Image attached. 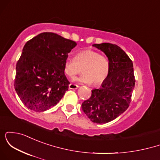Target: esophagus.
Listing matches in <instances>:
<instances>
[{
	"mask_svg": "<svg viewBox=\"0 0 160 160\" xmlns=\"http://www.w3.org/2000/svg\"><path fill=\"white\" fill-rule=\"evenodd\" d=\"M69 89H77L79 86L78 85H76V84H73V83H70L69 86H68Z\"/></svg>",
	"mask_w": 160,
	"mask_h": 160,
	"instance_id": "esophagus-1",
	"label": "esophagus"
}]
</instances>
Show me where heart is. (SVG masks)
Segmentation results:
<instances>
[{
  "mask_svg": "<svg viewBox=\"0 0 160 160\" xmlns=\"http://www.w3.org/2000/svg\"><path fill=\"white\" fill-rule=\"evenodd\" d=\"M82 74L75 80L82 83L98 85L107 78L110 69L109 60L105 56L92 49L79 52L75 58L65 60L64 71L70 78H73L80 72Z\"/></svg>",
  "mask_w": 160,
  "mask_h": 160,
  "instance_id": "b5f03b06",
  "label": "heart"
}]
</instances>
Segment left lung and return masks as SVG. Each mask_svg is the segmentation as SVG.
I'll return each mask as SVG.
<instances>
[{"label":"left lung","mask_w":160,"mask_h":160,"mask_svg":"<svg viewBox=\"0 0 160 160\" xmlns=\"http://www.w3.org/2000/svg\"><path fill=\"white\" fill-rule=\"evenodd\" d=\"M102 51L110 63L107 78L82 102V110L95 123H107L127 110L135 88L133 63L120 47L109 43L93 44Z\"/></svg>","instance_id":"1"}]
</instances>
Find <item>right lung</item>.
Returning a JSON list of instances; mask_svg holds the SVG:
<instances>
[{
    "label": "right lung",
    "instance_id": "1",
    "mask_svg": "<svg viewBox=\"0 0 160 160\" xmlns=\"http://www.w3.org/2000/svg\"><path fill=\"white\" fill-rule=\"evenodd\" d=\"M76 46L75 41L50 32L41 33L25 43L16 64L14 86L28 109L45 111L61 100L70 83L65 62Z\"/></svg>",
    "mask_w": 160,
    "mask_h": 160
}]
</instances>
